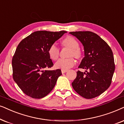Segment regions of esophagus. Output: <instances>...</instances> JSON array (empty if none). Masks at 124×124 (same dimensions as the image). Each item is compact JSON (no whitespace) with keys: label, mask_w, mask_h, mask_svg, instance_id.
Masks as SVG:
<instances>
[{"label":"esophagus","mask_w":124,"mask_h":124,"mask_svg":"<svg viewBox=\"0 0 124 124\" xmlns=\"http://www.w3.org/2000/svg\"><path fill=\"white\" fill-rule=\"evenodd\" d=\"M61 71H62V74H64V73H65V72H66L67 71V70H63V69H62V70H61Z\"/></svg>","instance_id":"1"}]
</instances>
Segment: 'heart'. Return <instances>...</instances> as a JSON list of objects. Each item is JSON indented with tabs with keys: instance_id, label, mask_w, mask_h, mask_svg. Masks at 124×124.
Here are the masks:
<instances>
[{
	"instance_id": "obj_1",
	"label": "heart",
	"mask_w": 124,
	"mask_h": 124,
	"mask_svg": "<svg viewBox=\"0 0 124 124\" xmlns=\"http://www.w3.org/2000/svg\"><path fill=\"white\" fill-rule=\"evenodd\" d=\"M62 44L63 46L70 48L69 56H74L77 58L81 57L82 53L80 49L79 48V43L74 37L71 36H67L62 41ZM48 54L49 57L53 60L58 59L59 54V49L55 44H52L48 49ZM75 61L73 57H70L66 59H59L55 63V67L57 69H61L63 70H67L73 66Z\"/></svg>"
}]
</instances>
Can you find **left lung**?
<instances>
[{
    "label": "left lung",
    "mask_w": 124,
    "mask_h": 124,
    "mask_svg": "<svg viewBox=\"0 0 124 124\" xmlns=\"http://www.w3.org/2000/svg\"><path fill=\"white\" fill-rule=\"evenodd\" d=\"M70 33L81 42L85 57L72 83L74 90L85 99H92L105 91L111 84L115 69L113 52L107 43L98 34L90 31L71 32Z\"/></svg>",
    "instance_id": "left-lung-1"
}]
</instances>
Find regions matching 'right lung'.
<instances>
[{"instance_id":"add662e5","label":"right lung","mask_w":124,"mask_h":124,"mask_svg":"<svg viewBox=\"0 0 124 124\" xmlns=\"http://www.w3.org/2000/svg\"><path fill=\"white\" fill-rule=\"evenodd\" d=\"M66 32L36 31L19 43L12 58L13 78L26 95L42 98L55 86L62 72L60 69L44 70L53 66L48 49Z\"/></svg>"}]
</instances>
